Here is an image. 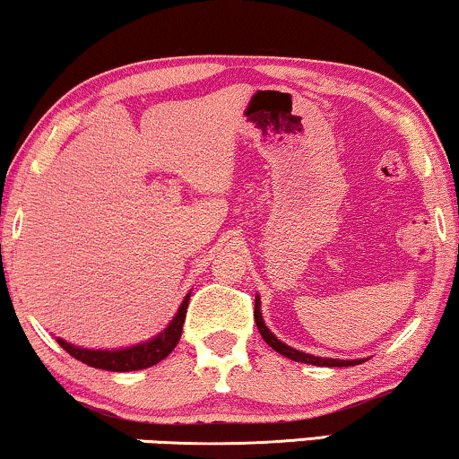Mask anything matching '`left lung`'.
Returning <instances> with one entry per match:
<instances>
[{
  "instance_id": "8db88e82",
  "label": "left lung",
  "mask_w": 459,
  "mask_h": 459,
  "mask_svg": "<svg viewBox=\"0 0 459 459\" xmlns=\"http://www.w3.org/2000/svg\"><path fill=\"white\" fill-rule=\"evenodd\" d=\"M254 320H256V326L260 330V334H263V339L266 341V345L273 347L277 353H281V356H286L290 359H294V362H303V364H313V367H356V364L362 362V359H336V358H317V356H311V353H305V351H299L294 350V347H290L286 343H281L280 339H277L275 334L271 333L269 328H266V324L263 322V313H260V299L256 294V305H254Z\"/></svg>"
}]
</instances>
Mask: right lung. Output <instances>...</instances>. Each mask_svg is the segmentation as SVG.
I'll return each instance as SVG.
<instances>
[{
    "instance_id": "obj_1",
    "label": "right lung",
    "mask_w": 459,
    "mask_h": 459,
    "mask_svg": "<svg viewBox=\"0 0 459 459\" xmlns=\"http://www.w3.org/2000/svg\"><path fill=\"white\" fill-rule=\"evenodd\" d=\"M188 300L190 292L186 294V299L182 300V305H179L176 317L169 322V326L156 334L154 339L146 341V343L125 347V350H84V347H75L72 343H67L65 339H56V343H59L69 356L89 364L92 368L114 370V373H129V370L154 367V364H159L160 359H165L173 350H176L179 336H182L184 320H186Z\"/></svg>"
}]
</instances>
